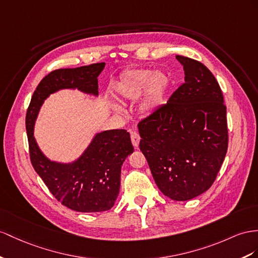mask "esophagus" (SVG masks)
Wrapping results in <instances>:
<instances>
[{
  "mask_svg": "<svg viewBox=\"0 0 258 258\" xmlns=\"http://www.w3.org/2000/svg\"><path fill=\"white\" fill-rule=\"evenodd\" d=\"M131 141H132V144H133V146L135 148H137L138 145H140V141H141L140 134H138L137 132H132V133H131Z\"/></svg>",
  "mask_w": 258,
  "mask_h": 258,
  "instance_id": "1",
  "label": "esophagus"
}]
</instances>
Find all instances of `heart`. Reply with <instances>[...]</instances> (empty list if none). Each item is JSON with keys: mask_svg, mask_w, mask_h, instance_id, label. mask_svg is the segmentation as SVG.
<instances>
[{"mask_svg": "<svg viewBox=\"0 0 258 258\" xmlns=\"http://www.w3.org/2000/svg\"><path fill=\"white\" fill-rule=\"evenodd\" d=\"M170 85V78L162 72L149 69H132L115 84V94L120 101H135L144 94L142 111L150 114L160 107Z\"/></svg>", "mask_w": 258, "mask_h": 258, "instance_id": "obj_1", "label": "heart"}]
</instances>
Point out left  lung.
Instances as JSON below:
<instances>
[{"instance_id": "8db88e82", "label": "left lung", "mask_w": 258, "mask_h": 258, "mask_svg": "<svg viewBox=\"0 0 258 258\" xmlns=\"http://www.w3.org/2000/svg\"><path fill=\"white\" fill-rule=\"evenodd\" d=\"M184 83L166 104L138 123L140 148L161 192L184 202L213 185L228 149L227 108L206 66L176 55Z\"/></svg>"}]
</instances>
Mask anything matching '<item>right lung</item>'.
I'll return each mask as SVG.
<instances>
[{
	"label": "right lung",
	"mask_w": 258,
	"mask_h": 258,
	"mask_svg": "<svg viewBox=\"0 0 258 258\" xmlns=\"http://www.w3.org/2000/svg\"><path fill=\"white\" fill-rule=\"evenodd\" d=\"M105 63L51 72L39 83L31 97L26 115L31 164L58 202L79 213L109 210L116 201L121 185V167L134 151L130 133L110 130L92 138L83 155L75 161H51L39 148L34 136L37 115L43 101L61 89H77L98 96V76Z\"/></svg>",
	"instance_id": "1"
}]
</instances>
